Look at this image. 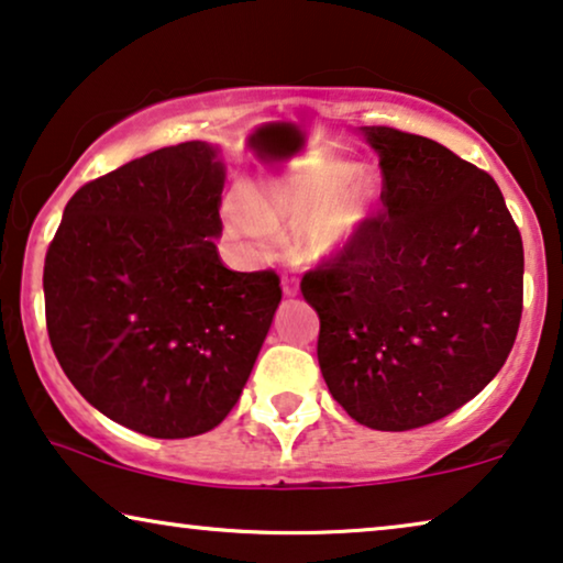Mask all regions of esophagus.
Wrapping results in <instances>:
<instances>
[{"label": "esophagus", "mask_w": 563, "mask_h": 563, "mask_svg": "<svg viewBox=\"0 0 563 563\" xmlns=\"http://www.w3.org/2000/svg\"><path fill=\"white\" fill-rule=\"evenodd\" d=\"M283 292L285 296H296L298 292V278L292 273H283Z\"/></svg>", "instance_id": "1"}]
</instances>
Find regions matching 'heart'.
<instances>
[{
    "mask_svg": "<svg viewBox=\"0 0 563 563\" xmlns=\"http://www.w3.org/2000/svg\"><path fill=\"white\" fill-rule=\"evenodd\" d=\"M357 176L352 163L298 165L273 180L250 201V209L234 211V227L255 244H271L283 221H300L298 250L321 260L336 255L352 242L375 209L377 188Z\"/></svg>",
    "mask_w": 563,
    "mask_h": 563,
    "instance_id": "heart-1",
    "label": "heart"
}]
</instances>
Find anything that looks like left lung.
<instances>
[{"mask_svg": "<svg viewBox=\"0 0 563 563\" xmlns=\"http://www.w3.org/2000/svg\"><path fill=\"white\" fill-rule=\"evenodd\" d=\"M383 191L352 242L300 280L321 375L354 421L410 431L482 393L516 344L522 240L489 173L395 126H362Z\"/></svg>", "mask_w": 563, "mask_h": 563, "instance_id": "obj_1", "label": "left lung"}]
</instances>
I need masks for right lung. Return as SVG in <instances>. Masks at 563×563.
Masks as SVG:
<instances>
[{"label":"right lung","instance_id":"1","mask_svg":"<svg viewBox=\"0 0 563 563\" xmlns=\"http://www.w3.org/2000/svg\"><path fill=\"white\" fill-rule=\"evenodd\" d=\"M224 165L180 142L78 188L45 255L51 346L107 418L153 439L211 431L240 400L283 290L221 263Z\"/></svg>","mask_w":563,"mask_h":563}]
</instances>
